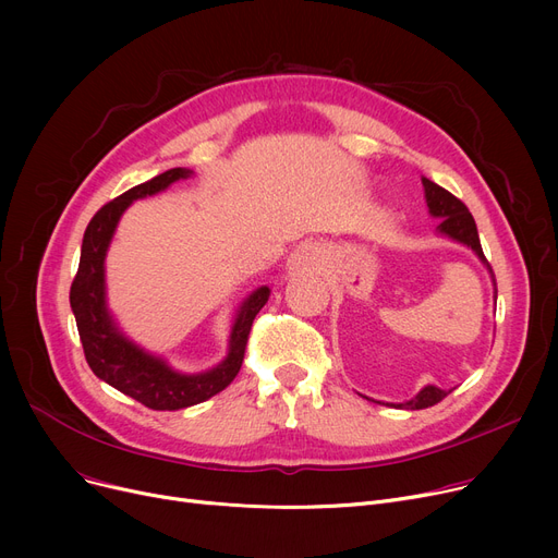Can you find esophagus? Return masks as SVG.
Segmentation results:
<instances>
[{
    "label": "esophagus",
    "mask_w": 558,
    "mask_h": 558,
    "mask_svg": "<svg viewBox=\"0 0 558 558\" xmlns=\"http://www.w3.org/2000/svg\"><path fill=\"white\" fill-rule=\"evenodd\" d=\"M320 262H324V253H320V248L316 244H303L294 253H291L289 269L314 271L320 267Z\"/></svg>",
    "instance_id": "esophagus-1"
}]
</instances>
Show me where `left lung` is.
Segmentation results:
<instances>
[{
  "label": "left lung",
  "mask_w": 558,
  "mask_h": 558,
  "mask_svg": "<svg viewBox=\"0 0 558 558\" xmlns=\"http://www.w3.org/2000/svg\"><path fill=\"white\" fill-rule=\"evenodd\" d=\"M423 187H425V198H427V208L434 217L441 219V223H438V232L448 234V238L471 246L480 259L486 264V267L490 269L488 259L484 257V251H482V244H480V234H477V226H475V219L473 215L468 213V208L463 205V201H459L454 194H450L448 190H444L441 185L432 183L429 179H423ZM493 274V269H490ZM495 278V276H493ZM497 294V291H495ZM454 389L450 391H444L438 387H425L416 398H412L409 402H400V404H389V407H400V409H427V407H434L436 402H441L448 393H452Z\"/></svg>",
  "instance_id": "8db88e82"
}]
</instances>
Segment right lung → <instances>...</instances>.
I'll use <instances>...</instances> for the list:
<instances>
[{"instance_id": "add662e5", "label": "right lung", "mask_w": 558, "mask_h": 558, "mask_svg": "<svg viewBox=\"0 0 558 558\" xmlns=\"http://www.w3.org/2000/svg\"><path fill=\"white\" fill-rule=\"evenodd\" d=\"M190 173V169L181 167L169 169L99 208L85 228L78 271L70 287V305L76 316L85 362L90 364L93 373L104 383L131 396L144 407L156 409V412H173V409L192 407L223 391L234 375L240 373L253 320L264 303L269 301V287L253 291L238 318H234L228 357L217 368L201 375H181L171 371L160 360L142 353L137 345L124 339L112 326L104 296V257L117 221H120L131 201L151 196L169 187L173 181L187 179Z\"/></svg>"}]
</instances>
